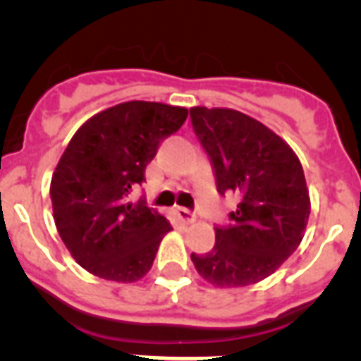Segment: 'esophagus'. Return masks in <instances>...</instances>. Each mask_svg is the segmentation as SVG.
I'll return each mask as SVG.
<instances>
[{"label": "esophagus", "mask_w": 361, "mask_h": 361, "mask_svg": "<svg viewBox=\"0 0 361 361\" xmlns=\"http://www.w3.org/2000/svg\"><path fill=\"white\" fill-rule=\"evenodd\" d=\"M176 216L180 217V219L183 221V223H192V221L196 219V214H194L192 210L185 209V207H178V209H176Z\"/></svg>", "instance_id": "1"}]
</instances>
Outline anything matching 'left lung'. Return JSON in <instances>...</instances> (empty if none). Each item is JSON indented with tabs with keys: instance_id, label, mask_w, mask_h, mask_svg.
<instances>
[{
	"instance_id": "obj_1",
	"label": "left lung",
	"mask_w": 361,
	"mask_h": 361,
	"mask_svg": "<svg viewBox=\"0 0 361 361\" xmlns=\"http://www.w3.org/2000/svg\"><path fill=\"white\" fill-rule=\"evenodd\" d=\"M190 122L209 154L221 196H237L216 245L192 253L197 274L221 288L271 275L300 245L310 219L304 171L291 147L257 120L233 109H190Z\"/></svg>"
}]
</instances>
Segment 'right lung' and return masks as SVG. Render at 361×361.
<instances>
[{"label":"right lung","instance_id":"1","mask_svg":"<svg viewBox=\"0 0 361 361\" xmlns=\"http://www.w3.org/2000/svg\"><path fill=\"white\" fill-rule=\"evenodd\" d=\"M187 115L185 108L131 100L92 116L70 140L50 197L61 239L90 274L135 282L151 269L171 223L144 196L133 203L129 194Z\"/></svg>","mask_w":361,"mask_h":361}]
</instances>
